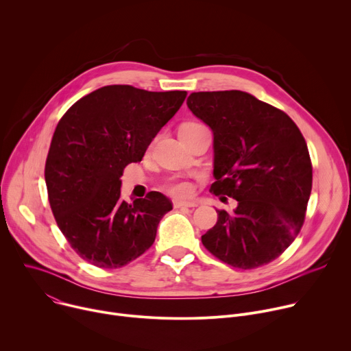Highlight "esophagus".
Segmentation results:
<instances>
[{"mask_svg": "<svg viewBox=\"0 0 351 351\" xmlns=\"http://www.w3.org/2000/svg\"><path fill=\"white\" fill-rule=\"evenodd\" d=\"M198 204L195 202H182V199H173V207L180 208V207H197Z\"/></svg>", "mask_w": 351, "mask_h": 351, "instance_id": "1", "label": "esophagus"}]
</instances>
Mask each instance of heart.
I'll use <instances>...</instances> for the list:
<instances>
[{"instance_id": "obj_1", "label": "heart", "mask_w": 351, "mask_h": 351, "mask_svg": "<svg viewBox=\"0 0 351 351\" xmlns=\"http://www.w3.org/2000/svg\"><path fill=\"white\" fill-rule=\"evenodd\" d=\"M203 125L199 123H195V122H189V123H184L182 125L179 133L182 132H190V130H194V129H198L202 128ZM165 190L168 193H171L172 195L175 197H189L193 194V184L187 180H182V179H178V180H171L165 184Z\"/></svg>"}]
</instances>
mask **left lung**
I'll list each match as a JSON object with an SVG mask.
<instances>
[{
    "label": "left lung",
    "mask_w": 351,
    "mask_h": 351,
    "mask_svg": "<svg viewBox=\"0 0 351 351\" xmlns=\"http://www.w3.org/2000/svg\"><path fill=\"white\" fill-rule=\"evenodd\" d=\"M190 111L214 132L210 191L236 210H218L202 241L222 263L254 269L283 254L303 228L313 187L307 143L287 114L239 91H198Z\"/></svg>",
    "instance_id": "obj_1"
}]
</instances>
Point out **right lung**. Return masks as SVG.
I'll use <instances>...</instances> for the list:
<instances>
[{"label":"right lung","mask_w":351,"mask_h":351,"mask_svg":"<svg viewBox=\"0 0 351 351\" xmlns=\"http://www.w3.org/2000/svg\"><path fill=\"white\" fill-rule=\"evenodd\" d=\"M186 91H147L129 84L98 88L60 119L45 161L48 202L80 258L117 269L153 245L169 198L149 191L126 203L121 176L182 107Z\"/></svg>","instance_id":"right-lung-1"}]
</instances>
